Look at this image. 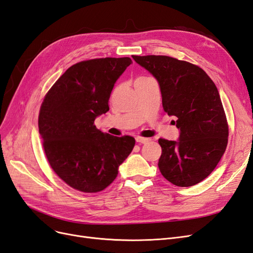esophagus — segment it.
<instances>
[{
	"label": "esophagus",
	"instance_id": "esophagus-1",
	"mask_svg": "<svg viewBox=\"0 0 253 253\" xmlns=\"http://www.w3.org/2000/svg\"><path fill=\"white\" fill-rule=\"evenodd\" d=\"M135 139H136V142H138V143H145L149 141L148 138H144V137H140V136H137Z\"/></svg>",
	"mask_w": 253,
	"mask_h": 253
}]
</instances>
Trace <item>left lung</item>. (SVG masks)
Here are the masks:
<instances>
[{
	"label": "left lung",
	"mask_w": 253,
	"mask_h": 253,
	"mask_svg": "<svg viewBox=\"0 0 253 253\" xmlns=\"http://www.w3.org/2000/svg\"><path fill=\"white\" fill-rule=\"evenodd\" d=\"M157 80L163 106L175 116L178 140H158V168L178 187H191L212 173L227 148L229 128L217 87L197 65L168 56H133Z\"/></svg>",
	"instance_id": "8db88e82"
}]
</instances>
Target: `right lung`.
<instances>
[{"label":"right lung","instance_id":"add662e5","mask_svg":"<svg viewBox=\"0 0 253 253\" xmlns=\"http://www.w3.org/2000/svg\"><path fill=\"white\" fill-rule=\"evenodd\" d=\"M132 60L101 58L72 65L42 102L39 133L51 169L72 188L96 193L110 186L132 152L131 136L98 129L95 119L110 110L112 89Z\"/></svg>","mask_w":253,"mask_h":253}]
</instances>
